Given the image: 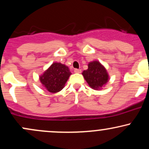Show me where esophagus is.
<instances>
[{
    "label": "esophagus",
    "mask_w": 149,
    "mask_h": 149,
    "mask_svg": "<svg viewBox=\"0 0 149 149\" xmlns=\"http://www.w3.org/2000/svg\"><path fill=\"white\" fill-rule=\"evenodd\" d=\"M74 72L75 73H80V72H81V70L78 69H74Z\"/></svg>",
    "instance_id": "34e87169"
}]
</instances>
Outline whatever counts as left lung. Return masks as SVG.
Segmentation results:
<instances>
[{
    "mask_svg": "<svg viewBox=\"0 0 149 149\" xmlns=\"http://www.w3.org/2000/svg\"><path fill=\"white\" fill-rule=\"evenodd\" d=\"M88 85L94 90H100L107 84L109 75L100 61H93L88 64V69L82 73Z\"/></svg>",
    "mask_w": 149,
    "mask_h": 149,
    "instance_id": "obj_1",
    "label": "left lung"
}]
</instances>
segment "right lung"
I'll list each match as a JSON object with an SVG mask.
<instances>
[{"label":"right lung","instance_id":"right-lung-1","mask_svg":"<svg viewBox=\"0 0 149 149\" xmlns=\"http://www.w3.org/2000/svg\"><path fill=\"white\" fill-rule=\"evenodd\" d=\"M71 74L68 66L54 62L40 76V81L47 91L56 93L64 88Z\"/></svg>","mask_w":149,"mask_h":149}]
</instances>
